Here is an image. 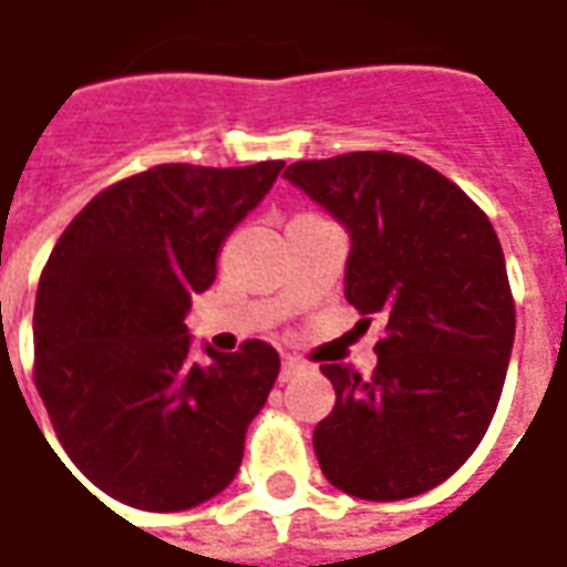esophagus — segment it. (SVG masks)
Masks as SVG:
<instances>
[{"label": "esophagus", "instance_id": "1", "mask_svg": "<svg viewBox=\"0 0 567 567\" xmlns=\"http://www.w3.org/2000/svg\"><path fill=\"white\" fill-rule=\"evenodd\" d=\"M300 371H303V362H300V359H295V355H285L282 371H279V380H291L295 374H300Z\"/></svg>", "mask_w": 567, "mask_h": 567}]
</instances>
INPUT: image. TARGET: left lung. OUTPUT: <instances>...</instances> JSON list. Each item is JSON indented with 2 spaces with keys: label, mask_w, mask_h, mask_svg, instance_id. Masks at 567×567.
Returning <instances> with one entry per match:
<instances>
[{
  "label": "left lung",
  "mask_w": 567,
  "mask_h": 567,
  "mask_svg": "<svg viewBox=\"0 0 567 567\" xmlns=\"http://www.w3.org/2000/svg\"><path fill=\"white\" fill-rule=\"evenodd\" d=\"M285 177L350 233L343 295L386 322L371 378L322 365L338 402L312 433L319 466L362 501L417 497L478 449L504 393L516 303L501 239L457 184L402 153L295 162Z\"/></svg>",
  "instance_id": "obj_1"
}]
</instances>
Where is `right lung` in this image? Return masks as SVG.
Segmentation results:
<instances>
[{"label":"right lung","mask_w":567,"mask_h":567,"mask_svg":"<svg viewBox=\"0 0 567 567\" xmlns=\"http://www.w3.org/2000/svg\"><path fill=\"white\" fill-rule=\"evenodd\" d=\"M282 168L156 165L97 193L51 251L35 291V390L70 461L118 504L177 513L239 473L279 352L245 340L196 362L184 319Z\"/></svg>","instance_id":"right-lung-1"}]
</instances>
